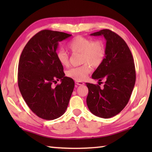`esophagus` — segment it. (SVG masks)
<instances>
[{"label": "esophagus", "instance_id": "obj_1", "mask_svg": "<svg viewBox=\"0 0 152 152\" xmlns=\"http://www.w3.org/2000/svg\"><path fill=\"white\" fill-rule=\"evenodd\" d=\"M76 83L78 86H83L85 84L84 83H83V82H81V81H76Z\"/></svg>", "mask_w": 152, "mask_h": 152}]
</instances>
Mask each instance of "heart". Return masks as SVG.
<instances>
[{"mask_svg": "<svg viewBox=\"0 0 152 152\" xmlns=\"http://www.w3.org/2000/svg\"><path fill=\"white\" fill-rule=\"evenodd\" d=\"M72 53H81L80 62L83 65L74 67L66 71V76L75 81H83L89 73L91 72L92 66L97 68L101 66L104 60L106 50L104 44L102 40L93 41L89 38L78 36L71 40L68 45ZM56 57L61 65L67 67L69 65V57L66 51L58 50Z\"/></svg>", "mask_w": 152, "mask_h": 152, "instance_id": "obj_1", "label": "heart"}]
</instances>
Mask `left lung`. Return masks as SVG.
I'll return each instance as SVG.
<instances>
[{
  "mask_svg": "<svg viewBox=\"0 0 152 152\" xmlns=\"http://www.w3.org/2000/svg\"><path fill=\"white\" fill-rule=\"evenodd\" d=\"M91 36H103L106 39V56L101 66L92 74L104 87L86 83L88 95L86 102L93 114L110 118L119 114L127 105L136 80L133 56L124 40L109 29H102Z\"/></svg>",
  "mask_w": 152,
  "mask_h": 152,
  "instance_id": "obj_1",
  "label": "left lung"
}]
</instances>
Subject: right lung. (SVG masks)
Returning <instances> with one entry per match:
<instances>
[{
  "label": "right lung",
  "mask_w": 152,
  "mask_h": 152,
  "mask_svg": "<svg viewBox=\"0 0 152 152\" xmlns=\"http://www.w3.org/2000/svg\"><path fill=\"white\" fill-rule=\"evenodd\" d=\"M70 36L50 30L38 32L28 42L19 59V91L31 110L46 120L65 112L74 88V80L64 76L56 57L59 42ZM59 80L61 83L53 88V83Z\"/></svg>",
  "instance_id": "right-lung-1"
}]
</instances>
